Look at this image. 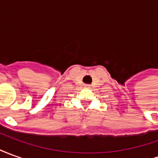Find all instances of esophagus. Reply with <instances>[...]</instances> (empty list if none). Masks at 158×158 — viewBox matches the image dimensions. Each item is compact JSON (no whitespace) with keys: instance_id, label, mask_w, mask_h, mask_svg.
<instances>
[{"instance_id":"1","label":"esophagus","mask_w":158,"mask_h":158,"mask_svg":"<svg viewBox=\"0 0 158 158\" xmlns=\"http://www.w3.org/2000/svg\"><path fill=\"white\" fill-rule=\"evenodd\" d=\"M85 88H90V85H85Z\"/></svg>"}]
</instances>
